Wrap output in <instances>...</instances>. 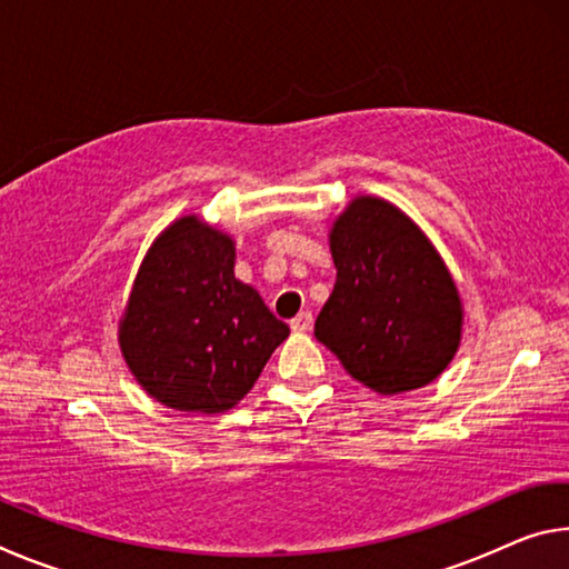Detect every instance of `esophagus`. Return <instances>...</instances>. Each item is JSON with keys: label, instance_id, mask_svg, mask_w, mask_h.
<instances>
[{"label": "esophagus", "instance_id": "obj_1", "mask_svg": "<svg viewBox=\"0 0 569 569\" xmlns=\"http://www.w3.org/2000/svg\"><path fill=\"white\" fill-rule=\"evenodd\" d=\"M311 323H313L311 311H301L296 316V319H291V329L293 331H308V329H311Z\"/></svg>", "mask_w": 569, "mask_h": 569}]
</instances>
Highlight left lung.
Listing matches in <instances>:
<instances>
[{
  "label": "left lung",
  "mask_w": 569,
  "mask_h": 569,
  "mask_svg": "<svg viewBox=\"0 0 569 569\" xmlns=\"http://www.w3.org/2000/svg\"><path fill=\"white\" fill-rule=\"evenodd\" d=\"M336 283L316 339L363 387L391 397L435 381L461 339V301L429 238L397 206L353 198L329 233Z\"/></svg>",
  "instance_id": "left-lung-1"
}]
</instances>
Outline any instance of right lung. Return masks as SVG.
Instances as JSON below:
<instances>
[{
	"mask_svg": "<svg viewBox=\"0 0 569 569\" xmlns=\"http://www.w3.org/2000/svg\"><path fill=\"white\" fill-rule=\"evenodd\" d=\"M233 266V238L198 216L178 218L142 258L120 349L140 387L170 409H233L291 333Z\"/></svg>",
	"mask_w": 569,
	"mask_h": 569,
	"instance_id": "1",
	"label": "right lung"
}]
</instances>
